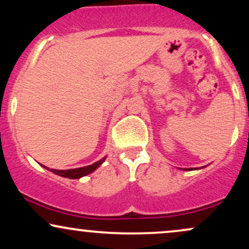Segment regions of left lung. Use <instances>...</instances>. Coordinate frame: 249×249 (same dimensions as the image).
Masks as SVG:
<instances>
[{"mask_svg":"<svg viewBox=\"0 0 249 249\" xmlns=\"http://www.w3.org/2000/svg\"><path fill=\"white\" fill-rule=\"evenodd\" d=\"M184 171H192V170H198V168H182Z\"/></svg>","mask_w":249,"mask_h":249,"instance_id":"8db88e82","label":"left lung"}]
</instances>
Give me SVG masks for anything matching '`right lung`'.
<instances>
[{
	"instance_id": "obj_1",
	"label": "right lung",
	"mask_w": 249,
	"mask_h": 249,
	"mask_svg": "<svg viewBox=\"0 0 249 249\" xmlns=\"http://www.w3.org/2000/svg\"><path fill=\"white\" fill-rule=\"evenodd\" d=\"M105 159H107V156L104 157V158H102L101 160L93 162L92 165H88V166H84V167H78V168H71V170H53V168H50L47 167V166H42L44 168H47L48 171H50V172L57 174V176L59 177H63V178H69V179H79L82 178V177H85L88 176V174L92 173L93 171H96L97 168H98L103 162L105 161Z\"/></svg>"
}]
</instances>
